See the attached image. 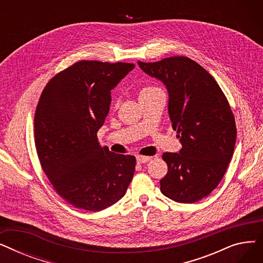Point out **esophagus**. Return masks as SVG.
<instances>
[{
	"label": "esophagus",
	"mask_w": 263,
	"mask_h": 263,
	"mask_svg": "<svg viewBox=\"0 0 263 263\" xmlns=\"http://www.w3.org/2000/svg\"><path fill=\"white\" fill-rule=\"evenodd\" d=\"M151 160V157H144V156H137L136 157V162L139 164H143V163H147Z\"/></svg>",
	"instance_id": "1"
}]
</instances>
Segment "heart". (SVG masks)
<instances>
[{
  "instance_id": "b5f03b06",
  "label": "heart",
  "mask_w": 263,
  "mask_h": 263,
  "mask_svg": "<svg viewBox=\"0 0 263 263\" xmlns=\"http://www.w3.org/2000/svg\"><path fill=\"white\" fill-rule=\"evenodd\" d=\"M159 90H160V89H158V88H156V87H151V86L145 87V88H143V89L141 90L140 96L146 95V93H153V92H156V91H159Z\"/></svg>"
}]
</instances>
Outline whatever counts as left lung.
Here are the masks:
<instances>
[{
    "mask_svg": "<svg viewBox=\"0 0 263 263\" xmlns=\"http://www.w3.org/2000/svg\"><path fill=\"white\" fill-rule=\"evenodd\" d=\"M137 64L166 87L172 126L182 145L179 154L162 156L168 166L160 180L162 194L196 202L222 181L233 155L237 128L229 103L213 77L189 58Z\"/></svg>",
    "mask_w": 263,
    "mask_h": 263,
    "instance_id": "8db88e82",
    "label": "left lung"
}]
</instances>
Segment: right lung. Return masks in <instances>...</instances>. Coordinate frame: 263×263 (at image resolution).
<instances>
[{
	"label": "right lung",
	"mask_w": 263,
	"mask_h": 263,
	"mask_svg": "<svg viewBox=\"0 0 263 263\" xmlns=\"http://www.w3.org/2000/svg\"><path fill=\"white\" fill-rule=\"evenodd\" d=\"M134 64L81 61L53 77L34 118L37 155L51 184L67 202L101 211L126 194L135 157L101 147L97 132L112 101L110 90Z\"/></svg>",
	"instance_id": "obj_1"
}]
</instances>
